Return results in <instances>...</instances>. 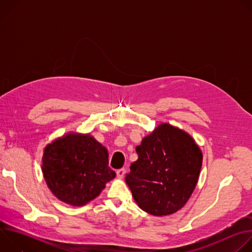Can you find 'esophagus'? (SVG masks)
<instances>
[{
  "instance_id": "esophagus-1",
  "label": "esophagus",
  "mask_w": 252,
  "mask_h": 252,
  "mask_svg": "<svg viewBox=\"0 0 252 252\" xmlns=\"http://www.w3.org/2000/svg\"><path fill=\"white\" fill-rule=\"evenodd\" d=\"M126 174V169L125 168H121V169H118L117 170V176L118 178H123Z\"/></svg>"
}]
</instances>
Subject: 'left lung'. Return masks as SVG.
Listing matches in <instances>:
<instances>
[{
	"instance_id": "1",
	"label": "left lung",
	"mask_w": 252,
	"mask_h": 252,
	"mask_svg": "<svg viewBox=\"0 0 252 252\" xmlns=\"http://www.w3.org/2000/svg\"><path fill=\"white\" fill-rule=\"evenodd\" d=\"M126 183L138 206L156 217L185 206L192 194L202 165V153L187 131L160 124L135 149Z\"/></svg>"
}]
</instances>
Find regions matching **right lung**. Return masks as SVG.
<instances>
[{
	"instance_id": "right-lung-1",
	"label": "right lung",
	"mask_w": 252,
	"mask_h": 252,
	"mask_svg": "<svg viewBox=\"0 0 252 252\" xmlns=\"http://www.w3.org/2000/svg\"><path fill=\"white\" fill-rule=\"evenodd\" d=\"M42 170L48 188L63 202L86 205L116 177L107 150L89 133L69 132L44 150Z\"/></svg>"
}]
</instances>
